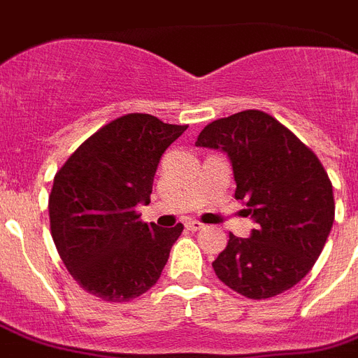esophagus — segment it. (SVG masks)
I'll return each mask as SVG.
<instances>
[{"label":"esophagus","instance_id":"esophagus-1","mask_svg":"<svg viewBox=\"0 0 358 358\" xmlns=\"http://www.w3.org/2000/svg\"><path fill=\"white\" fill-rule=\"evenodd\" d=\"M185 229L191 230V232H196V230L204 229V224H202L201 221H187V223H185Z\"/></svg>","mask_w":358,"mask_h":358}]
</instances>
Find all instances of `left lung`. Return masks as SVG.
Listing matches in <instances>:
<instances>
[{
	"label": "left lung",
	"mask_w": 358,
	"mask_h": 358,
	"mask_svg": "<svg viewBox=\"0 0 358 358\" xmlns=\"http://www.w3.org/2000/svg\"><path fill=\"white\" fill-rule=\"evenodd\" d=\"M195 145L229 156L236 199L256 223L249 238L230 234L212 264L219 280L249 299L295 286L322 255L334 221L333 184L316 154L258 109L213 120Z\"/></svg>",
	"instance_id": "left-lung-1"
}]
</instances>
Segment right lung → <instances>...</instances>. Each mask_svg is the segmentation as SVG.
<instances>
[{"instance_id": "obj_1", "label": "right lung", "mask_w": 358, "mask_h": 358, "mask_svg": "<svg viewBox=\"0 0 358 358\" xmlns=\"http://www.w3.org/2000/svg\"><path fill=\"white\" fill-rule=\"evenodd\" d=\"M185 129L152 115H124L81 143L55 174L52 238L70 275L94 297L124 303L162 275L184 227L143 223L135 206L150 202L157 163Z\"/></svg>"}]
</instances>
